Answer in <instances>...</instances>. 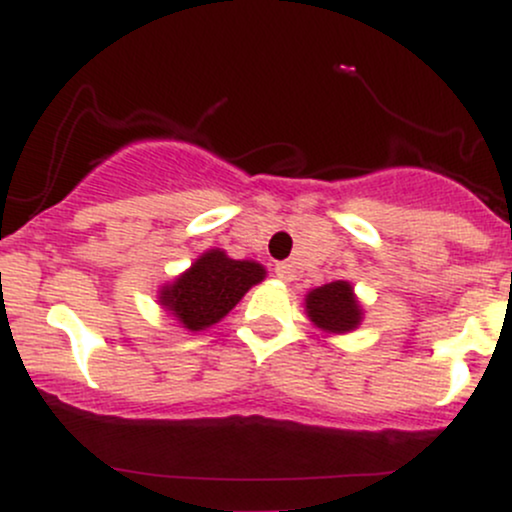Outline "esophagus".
Wrapping results in <instances>:
<instances>
[{"label":"esophagus","mask_w":512,"mask_h":512,"mask_svg":"<svg viewBox=\"0 0 512 512\" xmlns=\"http://www.w3.org/2000/svg\"><path fill=\"white\" fill-rule=\"evenodd\" d=\"M274 272H276V276H279L281 281H291L293 276H296V269H293L291 262H279L274 267Z\"/></svg>","instance_id":"obj_1"}]
</instances>
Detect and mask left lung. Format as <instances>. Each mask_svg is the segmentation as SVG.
Instances as JSON below:
<instances>
[{"instance_id":"8db88e82","label":"left lung","mask_w":512,"mask_h":512,"mask_svg":"<svg viewBox=\"0 0 512 512\" xmlns=\"http://www.w3.org/2000/svg\"><path fill=\"white\" fill-rule=\"evenodd\" d=\"M305 313L322 332L344 334L361 325L363 310L349 281H332L305 296Z\"/></svg>"}]
</instances>
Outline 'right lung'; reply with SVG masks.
I'll return each instance as SVG.
<instances>
[{
    "label": "right lung",
    "mask_w": 512,
    "mask_h": 512,
    "mask_svg": "<svg viewBox=\"0 0 512 512\" xmlns=\"http://www.w3.org/2000/svg\"><path fill=\"white\" fill-rule=\"evenodd\" d=\"M264 274L262 264L231 260L223 250H209L173 284L163 286L158 303L178 317L185 330H207L231 313Z\"/></svg>",
    "instance_id": "obj_1"
}]
</instances>
